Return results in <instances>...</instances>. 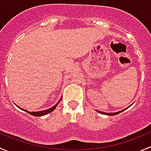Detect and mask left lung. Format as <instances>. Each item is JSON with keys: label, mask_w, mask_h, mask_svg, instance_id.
I'll return each mask as SVG.
<instances>
[{"label": "left lung", "mask_w": 151, "mask_h": 151, "mask_svg": "<svg viewBox=\"0 0 151 151\" xmlns=\"http://www.w3.org/2000/svg\"><path fill=\"white\" fill-rule=\"evenodd\" d=\"M124 110H125V109H124ZM124 110H121V111H119V112H116V113H103V112H100V111H98V110H97V111H98L99 113H102V114L108 115V116H114V115H117V114H119V113H122V111H124Z\"/></svg>", "instance_id": "8db88e82"}]
</instances>
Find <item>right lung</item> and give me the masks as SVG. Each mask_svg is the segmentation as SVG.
I'll return each instance as SVG.
<instances>
[{"instance_id":"1","label":"right lung","mask_w":151,"mask_h":151,"mask_svg":"<svg viewBox=\"0 0 151 151\" xmlns=\"http://www.w3.org/2000/svg\"><path fill=\"white\" fill-rule=\"evenodd\" d=\"M61 99H62V98L60 99V101H59V102H57V103L56 104V105H54V107H52V108H49V109H48V110H43V111H39V112H29V111H27V110H24V109H22V108H20V109H21V110H24V111H26V112H27V113H29V114L32 115V116H44V115H46V114H48V113H51V112L53 111V110L55 109L56 107H57V105H58V104L60 102V101H61Z\"/></svg>"}]
</instances>
